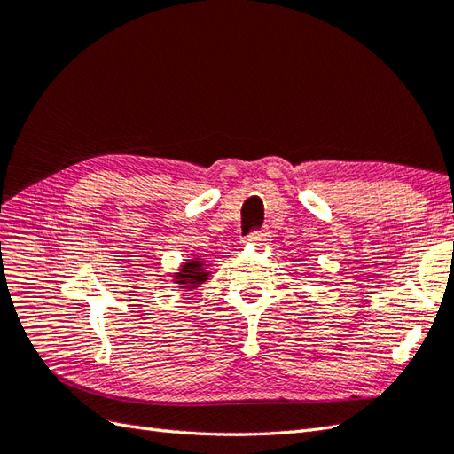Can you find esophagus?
<instances>
[{"label": "esophagus", "mask_w": 454, "mask_h": 454, "mask_svg": "<svg viewBox=\"0 0 454 454\" xmlns=\"http://www.w3.org/2000/svg\"><path fill=\"white\" fill-rule=\"evenodd\" d=\"M248 240L257 242V244H265V242H269V240H270V232H269V229H267V227H263V229H255V231H252L250 235H248Z\"/></svg>", "instance_id": "obj_1"}]
</instances>
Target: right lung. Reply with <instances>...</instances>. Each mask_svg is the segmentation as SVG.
I'll return each mask as SVG.
<instances>
[{"label":"right lung","mask_w":454,"mask_h":454,"mask_svg":"<svg viewBox=\"0 0 454 454\" xmlns=\"http://www.w3.org/2000/svg\"><path fill=\"white\" fill-rule=\"evenodd\" d=\"M176 277H177L176 282L184 284L182 287H185V290H193V287H197L204 280H208V278H206V277H208V272L204 270L200 259H189V263H185L184 269L177 272Z\"/></svg>","instance_id":"1"}]
</instances>
